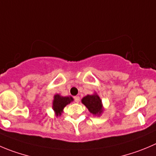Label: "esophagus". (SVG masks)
Instances as JSON below:
<instances>
[{"label":"esophagus","instance_id":"obj_1","mask_svg":"<svg viewBox=\"0 0 156 156\" xmlns=\"http://www.w3.org/2000/svg\"><path fill=\"white\" fill-rule=\"evenodd\" d=\"M74 101L76 102V103H79L80 102V97L78 96H75V97H74Z\"/></svg>","mask_w":156,"mask_h":156}]
</instances>
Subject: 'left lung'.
Listing matches in <instances>:
<instances>
[{"label":"left lung","instance_id":"left-lung-1","mask_svg":"<svg viewBox=\"0 0 156 156\" xmlns=\"http://www.w3.org/2000/svg\"><path fill=\"white\" fill-rule=\"evenodd\" d=\"M81 101L93 115H99L103 112V109L102 100L96 93L93 95H87L83 98Z\"/></svg>","mask_w":156,"mask_h":156}]
</instances>
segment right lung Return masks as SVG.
<instances>
[{
    "label": "right lung",
    "instance_id": "right-lung-1",
    "mask_svg": "<svg viewBox=\"0 0 156 156\" xmlns=\"http://www.w3.org/2000/svg\"><path fill=\"white\" fill-rule=\"evenodd\" d=\"M73 100V99L71 96H62L60 94L55 95L52 107L54 110L56 115L58 116V115H61L65 106L70 103Z\"/></svg>",
    "mask_w": 156,
    "mask_h": 156
}]
</instances>
